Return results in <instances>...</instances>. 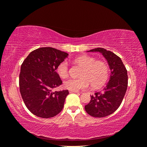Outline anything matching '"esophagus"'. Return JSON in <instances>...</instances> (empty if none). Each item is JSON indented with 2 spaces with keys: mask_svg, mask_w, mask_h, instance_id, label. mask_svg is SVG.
<instances>
[{
  "mask_svg": "<svg viewBox=\"0 0 147 147\" xmlns=\"http://www.w3.org/2000/svg\"><path fill=\"white\" fill-rule=\"evenodd\" d=\"M69 92L70 93H79V92L78 91H71V90H69Z\"/></svg>",
  "mask_w": 147,
  "mask_h": 147,
  "instance_id": "esophagus-1",
  "label": "esophagus"
}]
</instances>
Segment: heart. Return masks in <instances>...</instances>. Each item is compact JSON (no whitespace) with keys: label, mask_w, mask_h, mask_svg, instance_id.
<instances>
[{"label":"heart","mask_w":147,"mask_h":147,"mask_svg":"<svg viewBox=\"0 0 147 147\" xmlns=\"http://www.w3.org/2000/svg\"><path fill=\"white\" fill-rule=\"evenodd\" d=\"M75 62L83 68L80 78H70L64 82V87L71 91L86 90L90 84L94 88H98L105 83L109 77V67L105 62L96 60L88 55H83L75 58ZM56 72L61 78L69 75V64L64 60L60 63L56 68Z\"/></svg>","instance_id":"heart-1"}]
</instances>
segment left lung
Masks as SVG:
<instances>
[{
	"mask_svg": "<svg viewBox=\"0 0 147 147\" xmlns=\"http://www.w3.org/2000/svg\"><path fill=\"white\" fill-rule=\"evenodd\" d=\"M88 51L100 53L107 61L111 74L105 87L91 96L90 103L84 106V109L93 117L109 116L118 109L126 94L128 78L127 70L121 58L112 51L102 48Z\"/></svg>",
	"mask_w": 147,
	"mask_h": 147,
	"instance_id": "left-lung-1",
	"label": "left lung"
}]
</instances>
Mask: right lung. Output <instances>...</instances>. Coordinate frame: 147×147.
I'll list each match as a JSON object with an SVG mask.
<instances>
[{
  "label": "right lung",
  "mask_w": 147,
  "mask_h": 147,
  "mask_svg": "<svg viewBox=\"0 0 147 147\" xmlns=\"http://www.w3.org/2000/svg\"><path fill=\"white\" fill-rule=\"evenodd\" d=\"M68 54L51 47L30 53L21 66L20 90L26 107L35 116L49 118L63 110L68 90L53 92L62 81L56 72Z\"/></svg>",
  "instance_id": "add662e5"
}]
</instances>
